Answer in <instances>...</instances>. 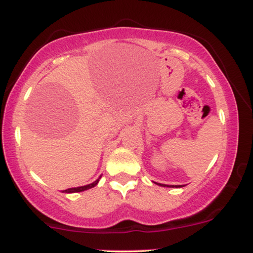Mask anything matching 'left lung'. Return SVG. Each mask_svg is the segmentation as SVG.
Wrapping results in <instances>:
<instances>
[{"label":"left lung","mask_w":253,"mask_h":253,"mask_svg":"<svg viewBox=\"0 0 253 253\" xmlns=\"http://www.w3.org/2000/svg\"><path fill=\"white\" fill-rule=\"evenodd\" d=\"M157 184H158V185H162V187H169V185H167V184H161V183H157ZM173 187H176V188H181V187H183V185H171V187H169V188H173Z\"/></svg>","instance_id":"left-lung-1"}]
</instances>
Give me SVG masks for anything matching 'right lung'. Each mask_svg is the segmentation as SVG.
<instances>
[{"label":"right lung","mask_w":253,"mask_h":253,"mask_svg":"<svg viewBox=\"0 0 253 253\" xmlns=\"http://www.w3.org/2000/svg\"><path fill=\"white\" fill-rule=\"evenodd\" d=\"M101 176L98 177L95 182L90 183V184H86V185H83V187H77V188H69V189L66 190H63V193H68V194H71V193H80V191H84V190H88V189H91V188H94L95 185L97 184L98 181H100Z\"/></svg>","instance_id":"add662e5"}]
</instances>
